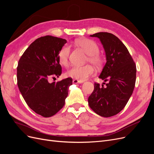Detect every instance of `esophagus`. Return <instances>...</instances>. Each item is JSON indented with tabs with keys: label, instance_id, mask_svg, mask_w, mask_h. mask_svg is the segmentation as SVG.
<instances>
[{
	"label": "esophagus",
	"instance_id": "obj_1",
	"mask_svg": "<svg viewBox=\"0 0 154 154\" xmlns=\"http://www.w3.org/2000/svg\"><path fill=\"white\" fill-rule=\"evenodd\" d=\"M72 83H74V84H76V83H83V82L80 81V80H73Z\"/></svg>",
	"mask_w": 154,
	"mask_h": 154
}]
</instances>
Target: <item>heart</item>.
I'll return each mask as SVG.
<instances>
[{"instance_id":"1","label":"heart","mask_w":154,"mask_h":154,"mask_svg":"<svg viewBox=\"0 0 154 154\" xmlns=\"http://www.w3.org/2000/svg\"><path fill=\"white\" fill-rule=\"evenodd\" d=\"M76 44L88 55V62H90L96 67L101 66L103 63V58L98 54L99 47L97 44L91 40L82 39L76 42ZM71 48L69 45H64L58 53L59 61L63 66H67ZM94 73V69L91 65L85 66H73L66 72V76L74 80L84 81Z\"/></svg>"}]
</instances>
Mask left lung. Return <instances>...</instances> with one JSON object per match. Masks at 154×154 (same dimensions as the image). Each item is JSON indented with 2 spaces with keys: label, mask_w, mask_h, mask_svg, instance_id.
<instances>
[{
  "label": "left lung",
  "mask_w": 154,
  "mask_h": 154,
  "mask_svg": "<svg viewBox=\"0 0 154 154\" xmlns=\"http://www.w3.org/2000/svg\"><path fill=\"white\" fill-rule=\"evenodd\" d=\"M103 45L106 63L99 78L107 82L104 87L94 83V89L88 98L89 106L102 117L118 114L132 96L136 79V66L127 48L117 36L106 32H97Z\"/></svg>",
  "instance_id": "left-lung-1"
}]
</instances>
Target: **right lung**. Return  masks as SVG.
<instances>
[{"mask_svg": "<svg viewBox=\"0 0 154 154\" xmlns=\"http://www.w3.org/2000/svg\"><path fill=\"white\" fill-rule=\"evenodd\" d=\"M67 40L52 36L40 37L23 53L17 67V84L29 108L45 118L57 114L65 104L72 80L67 78L50 83L61 75L58 53Z\"/></svg>", "mask_w": 154, "mask_h": 154, "instance_id": "1", "label": "right lung"}]
</instances>
